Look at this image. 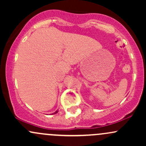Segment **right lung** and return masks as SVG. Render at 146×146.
Masks as SVG:
<instances>
[{
  "instance_id": "right-lung-1",
  "label": "right lung",
  "mask_w": 146,
  "mask_h": 146,
  "mask_svg": "<svg viewBox=\"0 0 146 146\" xmlns=\"http://www.w3.org/2000/svg\"><path fill=\"white\" fill-rule=\"evenodd\" d=\"M58 110H57L56 112H55V113H52V114H53V115H54V114H56V113H58Z\"/></svg>"
}]
</instances>
